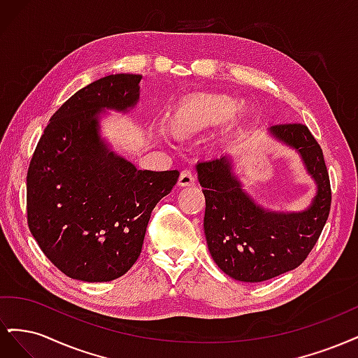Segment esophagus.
<instances>
[{"label":"esophagus","mask_w":358,"mask_h":358,"mask_svg":"<svg viewBox=\"0 0 358 358\" xmlns=\"http://www.w3.org/2000/svg\"><path fill=\"white\" fill-rule=\"evenodd\" d=\"M178 183H179V187H191L196 183V176H194V173L191 170L185 169V170H182Z\"/></svg>","instance_id":"34e87169"}]
</instances>
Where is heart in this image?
<instances>
[{
  "instance_id": "1",
  "label": "heart",
  "mask_w": 358,
  "mask_h": 358,
  "mask_svg": "<svg viewBox=\"0 0 358 358\" xmlns=\"http://www.w3.org/2000/svg\"><path fill=\"white\" fill-rule=\"evenodd\" d=\"M243 106L225 94H196L182 100L167 119V129L176 137H189L222 124L233 113H243Z\"/></svg>"
}]
</instances>
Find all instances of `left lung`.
<instances>
[{
  "instance_id": "1",
  "label": "left lung",
  "mask_w": 358,
  "mask_h": 358,
  "mask_svg": "<svg viewBox=\"0 0 358 358\" xmlns=\"http://www.w3.org/2000/svg\"><path fill=\"white\" fill-rule=\"evenodd\" d=\"M268 133L297 150L317 183L315 197L305 210L279 213L257 204L234 175L230 155L197 164L209 252L225 275L242 282H263L299 267L315 246L331 204L322 149L309 128L282 124L270 127Z\"/></svg>"
}]
</instances>
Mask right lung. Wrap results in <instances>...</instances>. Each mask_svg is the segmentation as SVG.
<instances>
[{
    "mask_svg": "<svg viewBox=\"0 0 358 358\" xmlns=\"http://www.w3.org/2000/svg\"><path fill=\"white\" fill-rule=\"evenodd\" d=\"M140 80L110 74L71 95L29 162V231L53 266L83 282H107L133 267L150 213L179 178L178 170H137L100 136V113L133 109Z\"/></svg>",
    "mask_w": 358,
    "mask_h": 358,
    "instance_id": "right-lung-1",
    "label": "right lung"
}]
</instances>
